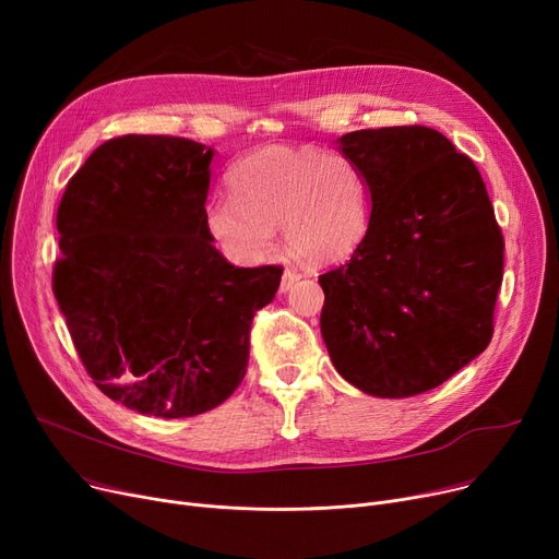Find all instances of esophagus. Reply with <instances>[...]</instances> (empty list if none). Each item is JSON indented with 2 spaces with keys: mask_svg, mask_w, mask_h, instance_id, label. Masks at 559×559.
Segmentation results:
<instances>
[{
  "mask_svg": "<svg viewBox=\"0 0 559 559\" xmlns=\"http://www.w3.org/2000/svg\"><path fill=\"white\" fill-rule=\"evenodd\" d=\"M299 281V274H295V272H289V270H285L283 272V278H281V295H285V292H289L292 287H295V283Z\"/></svg>",
  "mask_w": 559,
  "mask_h": 559,
  "instance_id": "esophagus-1",
  "label": "esophagus"
}]
</instances>
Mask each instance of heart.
Masks as SVG:
<instances>
[{
	"label": "heart",
	"instance_id": "b5f03b06",
	"mask_svg": "<svg viewBox=\"0 0 559 559\" xmlns=\"http://www.w3.org/2000/svg\"><path fill=\"white\" fill-rule=\"evenodd\" d=\"M228 186L233 197L205 205L203 224L219 251L242 267L270 260L278 226L287 251L310 267L354 258L371 228L365 176L317 146H260L230 169Z\"/></svg>",
	"mask_w": 559,
	"mask_h": 559
}]
</instances>
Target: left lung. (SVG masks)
Masks as SVG:
<instances>
[{
	"mask_svg": "<svg viewBox=\"0 0 559 559\" xmlns=\"http://www.w3.org/2000/svg\"><path fill=\"white\" fill-rule=\"evenodd\" d=\"M365 176L371 228L360 251L319 276L321 337L337 373L378 399L442 385L493 333L503 235L472 158L428 127L337 138Z\"/></svg>",
	"mask_w": 559,
	"mask_h": 559,
	"instance_id": "1",
	"label": "left lung"
}]
</instances>
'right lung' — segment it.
Returning a JSON list of instances; mask_svg holds the SVG:
<instances>
[{
	"instance_id": "add662e5",
	"label": "right lung",
	"mask_w": 559,
	"mask_h": 559,
	"mask_svg": "<svg viewBox=\"0 0 559 559\" xmlns=\"http://www.w3.org/2000/svg\"><path fill=\"white\" fill-rule=\"evenodd\" d=\"M213 146L169 135L104 142L58 205L53 295L95 385L146 417L224 403L247 373L255 310L281 267H233L205 230Z\"/></svg>"
}]
</instances>
